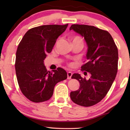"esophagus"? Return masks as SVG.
Wrapping results in <instances>:
<instances>
[{"label":"esophagus","mask_w":130,"mask_h":130,"mask_svg":"<svg viewBox=\"0 0 130 130\" xmlns=\"http://www.w3.org/2000/svg\"><path fill=\"white\" fill-rule=\"evenodd\" d=\"M72 74H73V73L72 72H67V79H70L71 77H72Z\"/></svg>","instance_id":"34e87169"}]
</instances>
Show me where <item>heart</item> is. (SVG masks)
I'll use <instances>...</instances> for the list:
<instances>
[{"mask_svg": "<svg viewBox=\"0 0 130 130\" xmlns=\"http://www.w3.org/2000/svg\"><path fill=\"white\" fill-rule=\"evenodd\" d=\"M73 41H80L82 42V38H80V37H74L73 38Z\"/></svg>", "mask_w": 130, "mask_h": 130, "instance_id": "b5f03b06", "label": "heart"}]
</instances>
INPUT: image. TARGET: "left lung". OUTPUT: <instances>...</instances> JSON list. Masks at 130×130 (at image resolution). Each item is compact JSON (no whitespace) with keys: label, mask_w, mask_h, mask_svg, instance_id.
Instances as JSON below:
<instances>
[{"label":"left lung","mask_w":130,"mask_h":130,"mask_svg":"<svg viewBox=\"0 0 130 130\" xmlns=\"http://www.w3.org/2000/svg\"><path fill=\"white\" fill-rule=\"evenodd\" d=\"M70 30L80 35L86 42L87 62L81 68L90 73L88 80L79 73L73 74L72 79L79 82L80 88L70 92V98L79 105H94L106 95L116 77L118 48L108 31L95 26L74 24Z\"/></svg>","instance_id":"left-lung-1"}]
</instances>
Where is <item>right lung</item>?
Masks as SVG:
<instances>
[{
  "label": "right lung",
  "instance_id": "add662e5",
  "mask_svg": "<svg viewBox=\"0 0 130 130\" xmlns=\"http://www.w3.org/2000/svg\"><path fill=\"white\" fill-rule=\"evenodd\" d=\"M67 26L47 25L31 28L19 44L16 54V74L21 92L32 102L48 101L53 96L57 83L67 79L65 70L58 67L49 72L44 61Z\"/></svg>",
  "mask_w": 130,
  "mask_h": 130
}]
</instances>
